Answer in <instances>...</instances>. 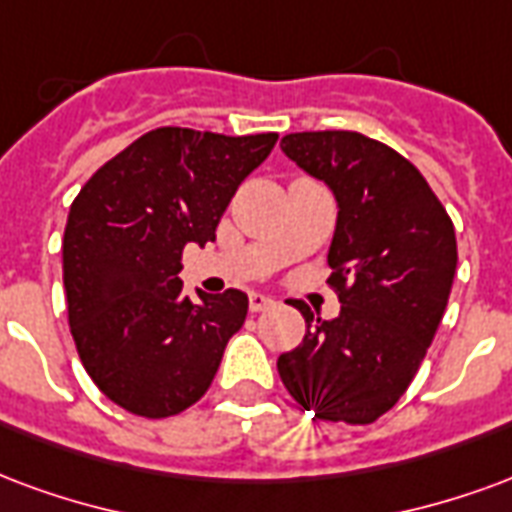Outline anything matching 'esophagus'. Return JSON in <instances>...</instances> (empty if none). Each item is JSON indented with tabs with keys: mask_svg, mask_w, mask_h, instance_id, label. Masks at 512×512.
Listing matches in <instances>:
<instances>
[{
	"mask_svg": "<svg viewBox=\"0 0 512 512\" xmlns=\"http://www.w3.org/2000/svg\"><path fill=\"white\" fill-rule=\"evenodd\" d=\"M271 306H274V298H271V295L249 293V309H252V312H266Z\"/></svg>",
	"mask_w": 512,
	"mask_h": 512,
	"instance_id": "esophagus-1",
	"label": "esophagus"
}]
</instances>
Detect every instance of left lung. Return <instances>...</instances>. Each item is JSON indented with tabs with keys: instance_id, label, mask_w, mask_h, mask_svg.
Returning a JSON list of instances; mask_svg holds the SVG:
<instances>
[{
	"instance_id": "obj_1",
	"label": "left lung",
	"mask_w": 512,
	"mask_h": 512,
	"mask_svg": "<svg viewBox=\"0 0 512 512\" xmlns=\"http://www.w3.org/2000/svg\"><path fill=\"white\" fill-rule=\"evenodd\" d=\"M282 151L336 198L328 246L342 312L282 352L279 377L314 418L363 426L410 388L448 306L456 233L418 168L361 132H293Z\"/></svg>"
}]
</instances>
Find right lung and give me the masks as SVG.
<instances>
[{"mask_svg":"<svg viewBox=\"0 0 512 512\" xmlns=\"http://www.w3.org/2000/svg\"><path fill=\"white\" fill-rule=\"evenodd\" d=\"M276 138L160 127L105 162L73 200L62 244L70 331L94 385L132 415L192 407L244 325L241 290L200 301L181 293V252L217 241L227 203Z\"/></svg>","mask_w":512,"mask_h":512,"instance_id":"right-lung-1","label":"right lung"}]
</instances>
